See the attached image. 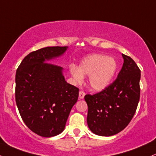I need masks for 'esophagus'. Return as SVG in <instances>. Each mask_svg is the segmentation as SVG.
Returning <instances> with one entry per match:
<instances>
[{"mask_svg":"<svg viewBox=\"0 0 156 156\" xmlns=\"http://www.w3.org/2000/svg\"><path fill=\"white\" fill-rule=\"evenodd\" d=\"M85 96V93L83 91H80L79 92V98L80 99H83Z\"/></svg>","mask_w":156,"mask_h":156,"instance_id":"1","label":"esophagus"}]
</instances>
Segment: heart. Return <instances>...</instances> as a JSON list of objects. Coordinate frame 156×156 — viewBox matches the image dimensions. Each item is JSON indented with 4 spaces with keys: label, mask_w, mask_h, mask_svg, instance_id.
<instances>
[{
    "label": "heart",
    "mask_w": 156,
    "mask_h": 156,
    "mask_svg": "<svg viewBox=\"0 0 156 156\" xmlns=\"http://www.w3.org/2000/svg\"><path fill=\"white\" fill-rule=\"evenodd\" d=\"M118 69L115 59L105 55L95 54L87 56L78 67L70 66V73L76 83H81L84 75H90V87L96 91H102L112 83Z\"/></svg>",
    "instance_id": "1"
}]
</instances>
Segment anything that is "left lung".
Returning a JSON list of instances; mask_svg holds the SVG:
<instances>
[{"mask_svg": "<svg viewBox=\"0 0 156 156\" xmlns=\"http://www.w3.org/2000/svg\"><path fill=\"white\" fill-rule=\"evenodd\" d=\"M122 57L124 64L115 81L103 91L84 97L87 124L98 136H111L122 131L138 107L141 71L130 57L124 54Z\"/></svg>", "mask_w": 156, "mask_h": 156, "instance_id": "obj_1", "label": "left lung"}]
</instances>
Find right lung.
Listing matches in <instances>:
<instances>
[{"label":"right lung","instance_id":"obj_1","mask_svg":"<svg viewBox=\"0 0 156 156\" xmlns=\"http://www.w3.org/2000/svg\"><path fill=\"white\" fill-rule=\"evenodd\" d=\"M68 47H48L27 55L15 75V101L29 129L46 138L64 131L78 90L65 81L64 69L49 64Z\"/></svg>","mask_w":156,"mask_h":156}]
</instances>
